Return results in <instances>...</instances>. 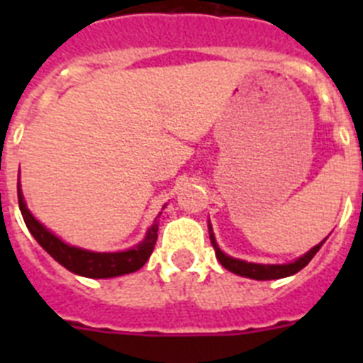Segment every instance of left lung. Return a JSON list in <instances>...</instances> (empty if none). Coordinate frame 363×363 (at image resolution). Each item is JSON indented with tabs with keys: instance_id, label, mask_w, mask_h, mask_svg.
<instances>
[{
	"instance_id": "8db88e82",
	"label": "left lung",
	"mask_w": 363,
	"mask_h": 363,
	"mask_svg": "<svg viewBox=\"0 0 363 363\" xmlns=\"http://www.w3.org/2000/svg\"><path fill=\"white\" fill-rule=\"evenodd\" d=\"M211 243L214 247V252H216V258L220 259V264L227 269V271L234 272V274H240V277L252 278V280H278V278L291 277V274H296L298 271L306 267L309 264L313 256L320 251V247L323 245V242H320L318 245H314L309 252H306L303 256H300L298 259L291 262V264H281V265H265V264H251V262H245V259L233 258V256H227L225 252H221V249L218 247L216 240H214L213 229H211Z\"/></svg>"
}]
</instances>
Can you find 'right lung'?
<instances>
[{"label":"right lung","instance_id":"obj_1","mask_svg":"<svg viewBox=\"0 0 363 363\" xmlns=\"http://www.w3.org/2000/svg\"><path fill=\"white\" fill-rule=\"evenodd\" d=\"M18 201L19 211L23 214L25 225L30 230V234L36 238V242L43 247L45 251L49 252L57 264L69 269L74 274L86 278H114L121 274H129V272L138 271L147 264L149 256L152 255L156 240H158V216L152 221V225L147 230V236L142 243L129 249V251L120 252H94L79 249V247L69 245L62 242L56 234L50 233L47 227H43L36 218L32 216L30 211L27 209L23 200V192L19 189L18 182Z\"/></svg>","mask_w":363,"mask_h":363}]
</instances>
